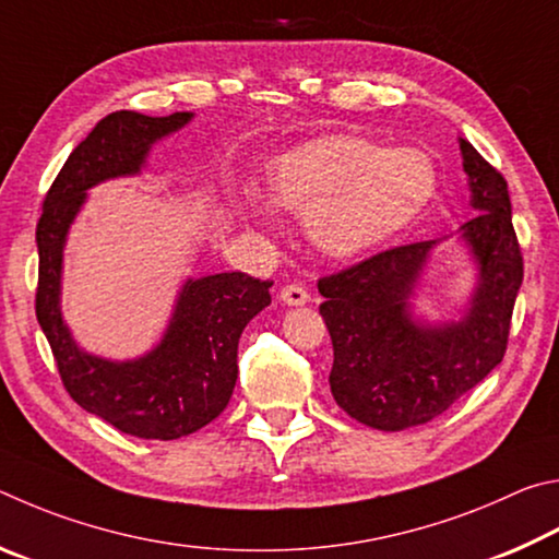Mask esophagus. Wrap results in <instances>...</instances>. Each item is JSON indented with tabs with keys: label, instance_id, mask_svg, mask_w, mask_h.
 Returning a JSON list of instances; mask_svg holds the SVG:
<instances>
[{
	"label": "esophagus",
	"instance_id": "obj_1",
	"mask_svg": "<svg viewBox=\"0 0 559 559\" xmlns=\"http://www.w3.org/2000/svg\"><path fill=\"white\" fill-rule=\"evenodd\" d=\"M280 299L285 301V305H289V307H301V305H307L311 297H309V292L301 287V285H285V287L280 289Z\"/></svg>",
	"mask_w": 559,
	"mask_h": 559
}]
</instances>
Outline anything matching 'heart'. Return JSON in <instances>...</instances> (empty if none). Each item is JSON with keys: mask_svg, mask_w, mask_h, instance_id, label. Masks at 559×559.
Returning a JSON list of instances; mask_svg holds the SVG:
<instances>
[{"mask_svg": "<svg viewBox=\"0 0 559 559\" xmlns=\"http://www.w3.org/2000/svg\"><path fill=\"white\" fill-rule=\"evenodd\" d=\"M437 186L419 150H385L336 134L280 156L267 176L274 209L305 213L307 235L331 258H354L413 225ZM252 211L264 213L260 205Z\"/></svg>", "mask_w": 559, "mask_h": 559, "instance_id": "b5f03b06", "label": "heart"}]
</instances>
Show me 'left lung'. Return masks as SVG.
<instances>
[{"label":"left lung","instance_id":"obj_1","mask_svg":"<svg viewBox=\"0 0 559 559\" xmlns=\"http://www.w3.org/2000/svg\"><path fill=\"white\" fill-rule=\"evenodd\" d=\"M478 211L462 225L478 262V287L464 321L423 326L407 299L435 240L397 245L319 280L334 366L331 395L358 423L397 432L447 413L501 364L511 334L523 252L503 174L459 140Z\"/></svg>","mask_w":559,"mask_h":559}]
</instances>
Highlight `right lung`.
<instances>
[{"instance_id": "add662e5", "label": "right lung", "mask_w": 559, "mask_h": 559, "mask_svg": "<svg viewBox=\"0 0 559 559\" xmlns=\"http://www.w3.org/2000/svg\"><path fill=\"white\" fill-rule=\"evenodd\" d=\"M191 117H150L134 110L103 117L58 171L36 225V319L66 393L120 432L162 442L199 432L228 405L238 378L240 334L272 301V282L245 272L189 280L162 344L132 364H112L78 348L61 319L58 295L66 233L85 191L105 179L140 171L150 146Z\"/></svg>"}]
</instances>
